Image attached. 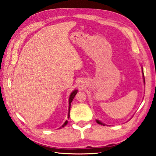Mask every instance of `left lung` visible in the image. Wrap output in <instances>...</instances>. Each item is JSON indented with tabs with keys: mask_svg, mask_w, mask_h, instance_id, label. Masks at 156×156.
<instances>
[{
	"mask_svg": "<svg viewBox=\"0 0 156 156\" xmlns=\"http://www.w3.org/2000/svg\"><path fill=\"white\" fill-rule=\"evenodd\" d=\"M142 69H143V81H144V83H145V77H144V74H143V69L142 68ZM96 122L98 124H101V125H103V126H105V124H103L101 122H100L99 120H96Z\"/></svg>",
	"mask_w": 156,
	"mask_h": 156,
	"instance_id": "left-lung-1",
	"label": "left lung"
}]
</instances>
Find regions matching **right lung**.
I'll return each mask as SVG.
<instances>
[{
	"label": "right lung",
	"instance_id": "1",
	"mask_svg": "<svg viewBox=\"0 0 156 156\" xmlns=\"http://www.w3.org/2000/svg\"><path fill=\"white\" fill-rule=\"evenodd\" d=\"M77 93H78V90H74L72 91L71 94H70V96H69V108H68V119L69 118V112H70V107H71V103L73 101V99H74V97H75V95ZM67 124H68V120H66L65 122H64V124L62 125V126L60 127V129H61V128L65 126Z\"/></svg>",
	"mask_w": 156,
	"mask_h": 156
}]
</instances>
